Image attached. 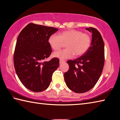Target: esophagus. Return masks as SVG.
Instances as JSON below:
<instances>
[{
	"mask_svg": "<svg viewBox=\"0 0 120 120\" xmlns=\"http://www.w3.org/2000/svg\"><path fill=\"white\" fill-rule=\"evenodd\" d=\"M64 61L62 60H60V64H63V63H64Z\"/></svg>",
	"mask_w": 120,
	"mask_h": 120,
	"instance_id": "34e87169",
	"label": "esophagus"
}]
</instances>
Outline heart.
Segmentation results:
<instances>
[{"label":"heart","mask_w":120,"mask_h":120,"mask_svg":"<svg viewBox=\"0 0 120 120\" xmlns=\"http://www.w3.org/2000/svg\"><path fill=\"white\" fill-rule=\"evenodd\" d=\"M48 43L53 50H59L66 43L67 49L53 53V56L60 60H65L75 55L79 56L84 54L91 44V38L88 34L76 30H70L61 32L59 35H51Z\"/></svg>","instance_id":"obj_1"}]
</instances>
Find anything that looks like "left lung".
<instances>
[{
  "label": "left lung",
  "instance_id": "left-lung-1",
  "mask_svg": "<svg viewBox=\"0 0 120 120\" xmlns=\"http://www.w3.org/2000/svg\"><path fill=\"white\" fill-rule=\"evenodd\" d=\"M92 33L88 51L79 58L68 60L69 69L64 74L67 86L73 92H88L98 82L104 64V44L101 34L96 28H86Z\"/></svg>",
  "mask_w": 120,
  "mask_h": 120
}]
</instances>
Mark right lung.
<instances>
[{"label":"right lung","instance_id":"add662e5","mask_svg":"<svg viewBox=\"0 0 120 120\" xmlns=\"http://www.w3.org/2000/svg\"><path fill=\"white\" fill-rule=\"evenodd\" d=\"M58 28L30 23L18 36L14 55L16 74L26 88L34 92L48 88L54 71L59 66V60L54 58L49 61L52 49L49 37Z\"/></svg>","mask_w":120,"mask_h":120}]
</instances>
